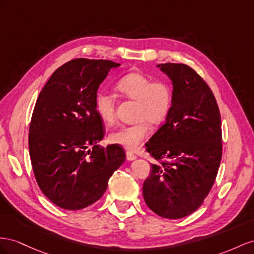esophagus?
<instances>
[{
	"instance_id": "34e87169",
	"label": "esophagus",
	"mask_w": 254,
	"mask_h": 254,
	"mask_svg": "<svg viewBox=\"0 0 254 254\" xmlns=\"http://www.w3.org/2000/svg\"><path fill=\"white\" fill-rule=\"evenodd\" d=\"M136 158V155L131 151H127V161H134Z\"/></svg>"
}]
</instances>
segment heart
Segmentation results:
<instances>
[{
  "label": "heart",
  "instance_id": "obj_1",
  "mask_svg": "<svg viewBox=\"0 0 254 254\" xmlns=\"http://www.w3.org/2000/svg\"><path fill=\"white\" fill-rule=\"evenodd\" d=\"M118 90L126 97L137 101L134 125L122 126L110 135L113 143L129 150L141 146L150 133L149 121L158 125L167 118L171 111L173 92L171 86L163 81L153 82L139 72H132L121 77L117 83ZM95 110L101 120L111 123L115 119V100L106 90H99L95 96Z\"/></svg>",
  "mask_w": 254,
  "mask_h": 254
}]
</instances>
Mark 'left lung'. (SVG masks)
Here are the masks:
<instances>
[{
	"instance_id": "left-lung-1",
	"label": "left lung",
	"mask_w": 254,
	"mask_h": 254,
	"mask_svg": "<svg viewBox=\"0 0 254 254\" xmlns=\"http://www.w3.org/2000/svg\"><path fill=\"white\" fill-rule=\"evenodd\" d=\"M157 68L172 83L173 101L166 122L146 143L161 165L151 164L142 194L151 211L168 219L193 213L212 190L222 155L221 118L202 77L184 64Z\"/></svg>"
}]
</instances>
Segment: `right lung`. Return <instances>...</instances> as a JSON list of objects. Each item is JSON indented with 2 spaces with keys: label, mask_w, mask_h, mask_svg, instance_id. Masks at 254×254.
<instances>
[{
  "label": "right lung",
  "mask_w": 254,
  "mask_h": 254,
  "mask_svg": "<svg viewBox=\"0 0 254 254\" xmlns=\"http://www.w3.org/2000/svg\"><path fill=\"white\" fill-rule=\"evenodd\" d=\"M119 66L104 60L70 61L54 71L36 101L28 135L33 170L41 191L64 209L95 203L126 161L118 144H97L104 131L95 96Z\"/></svg>",
  "instance_id": "right-lung-1"
}]
</instances>
